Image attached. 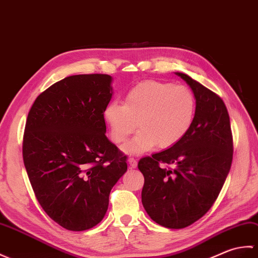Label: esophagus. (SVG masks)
<instances>
[{"label":"esophagus","instance_id":"esophagus-1","mask_svg":"<svg viewBox=\"0 0 258 258\" xmlns=\"http://www.w3.org/2000/svg\"><path fill=\"white\" fill-rule=\"evenodd\" d=\"M128 163L130 165V168H133V169L137 168V164H138V162H137V160L135 158H129L128 159Z\"/></svg>","mask_w":258,"mask_h":258}]
</instances>
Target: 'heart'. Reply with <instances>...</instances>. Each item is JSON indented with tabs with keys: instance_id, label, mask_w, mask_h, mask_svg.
I'll use <instances>...</instances> for the list:
<instances>
[{
	"instance_id": "b5f03b06",
	"label": "heart",
	"mask_w": 258,
	"mask_h": 258,
	"mask_svg": "<svg viewBox=\"0 0 258 258\" xmlns=\"http://www.w3.org/2000/svg\"><path fill=\"white\" fill-rule=\"evenodd\" d=\"M196 111L197 100L190 88L145 81L128 90L123 104L117 100L109 102L104 118L110 138L117 145L124 144L138 125L140 130L124 150L144 153L157 145L167 149L180 142L190 131Z\"/></svg>"
}]
</instances>
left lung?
I'll return each mask as SVG.
<instances>
[{"label":"left lung","instance_id":"1","mask_svg":"<svg viewBox=\"0 0 258 258\" xmlns=\"http://www.w3.org/2000/svg\"><path fill=\"white\" fill-rule=\"evenodd\" d=\"M175 75L190 86L196 97L194 122L180 142L138 163L145 176L142 205L152 221L168 228L186 227L207 213L219 197L233 159L230 116L224 102L186 74Z\"/></svg>","mask_w":258,"mask_h":258}]
</instances>
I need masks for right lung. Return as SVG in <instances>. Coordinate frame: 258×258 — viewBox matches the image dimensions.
Segmentation results:
<instances>
[{"label":"right lung","mask_w":258,"mask_h":258,"mask_svg":"<svg viewBox=\"0 0 258 258\" xmlns=\"http://www.w3.org/2000/svg\"><path fill=\"white\" fill-rule=\"evenodd\" d=\"M112 77L74 75L51 85L28 112L23 160L38 203L66 230L104 219L127 157L106 137L104 111Z\"/></svg>","instance_id":"add662e5"}]
</instances>
